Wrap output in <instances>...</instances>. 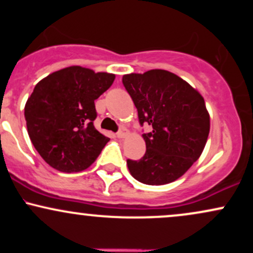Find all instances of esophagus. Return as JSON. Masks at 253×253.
<instances>
[{"label":"esophagus","mask_w":253,"mask_h":253,"mask_svg":"<svg viewBox=\"0 0 253 253\" xmlns=\"http://www.w3.org/2000/svg\"><path fill=\"white\" fill-rule=\"evenodd\" d=\"M127 134H128V132H127L126 128H121L119 132L117 133V136L118 138H125V136H127Z\"/></svg>","instance_id":"esophagus-1"}]
</instances>
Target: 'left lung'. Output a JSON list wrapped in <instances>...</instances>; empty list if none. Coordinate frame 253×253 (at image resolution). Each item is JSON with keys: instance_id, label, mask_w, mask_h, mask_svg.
<instances>
[{"instance_id": "1", "label": "left lung", "mask_w": 253, "mask_h": 253, "mask_svg": "<svg viewBox=\"0 0 253 253\" xmlns=\"http://www.w3.org/2000/svg\"><path fill=\"white\" fill-rule=\"evenodd\" d=\"M123 83L138 109L146 152L127 161L130 175L144 184H168L184 175L201 156L211 128L202 95L172 72L155 69L124 75Z\"/></svg>"}]
</instances>
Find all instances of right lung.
I'll use <instances>...</instances> for the list:
<instances>
[{
    "label": "right lung",
    "mask_w": 253,
    "mask_h": 253,
    "mask_svg": "<svg viewBox=\"0 0 253 253\" xmlns=\"http://www.w3.org/2000/svg\"><path fill=\"white\" fill-rule=\"evenodd\" d=\"M114 80V74L74 65L38 82L25 106L26 124L32 144L53 169L80 172L96 161L109 138L94 127L95 100Z\"/></svg>",
    "instance_id": "right-lung-1"
}]
</instances>
